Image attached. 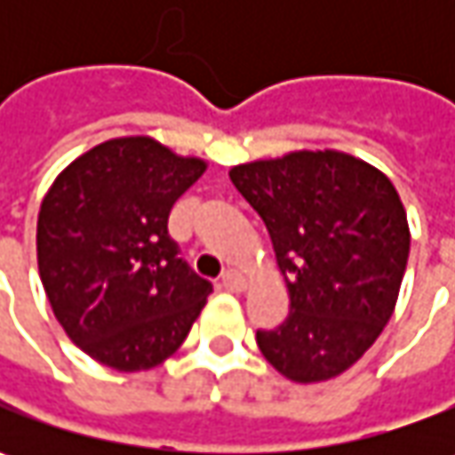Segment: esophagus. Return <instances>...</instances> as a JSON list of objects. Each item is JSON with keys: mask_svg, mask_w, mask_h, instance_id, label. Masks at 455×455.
Instances as JSON below:
<instances>
[{"mask_svg": "<svg viewBox=\"0 0 455 455\" xmlns=\"http://www.w3.org/2000/svg\"><path fill=\"white\" fill-rule=\"evenodd\" d=\"M220 286L225 291H230V293H240V291L245 289V278L235 271H225L220 275Z\"/></svg>", "mask_w": 455, "mask_h": 455, "instance_id": "34e87169", "label": "esophagus"}]
</instances>
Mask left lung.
<instances>
[{"label": "left lung", "mask_w": 455, "mask_h": 455, "mask_svg": "<svg viewBox=\"0 0 455 455\" xmlns=\"http://www.w3.org/2000/svg\"><path fill=\"white\" fill-rule=\"evenodd\" d=\"M268 228L291 311L258 329L263 357L293 382L349 370L390 322L411 253L393 182L344 151H291L230 169Z\"/></svg>", "instance_id": "1"}]
</instances>
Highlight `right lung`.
<instances>
[{
    "mask_svg": "<svg viewBox=\"0 0 455 455\" xmlns=\"http://www.w3.org/2000/svg\"><path fill=\"white\" fill-rule=\"evenodd\" d=\"M204 166L149 136H124L85 151L47 189L37 218L44 293L65 334L100 364H162L212 293L166 230Z\"/></svg>",
    "mask_w": 455,
    "mask_h": 455,
    "instance_id": "right-lung-1",
    "label": "right lung"
}]
</instances>
